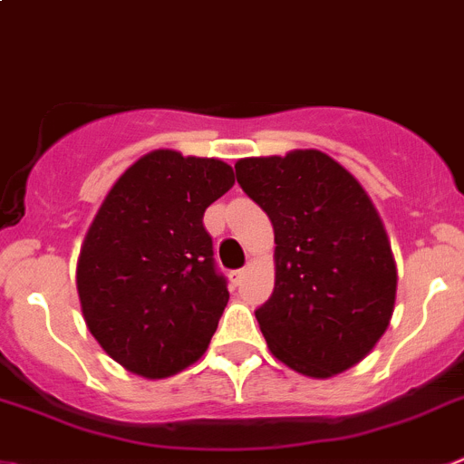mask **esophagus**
I'll use <instances>...</instances> for the list:
<instances>
[{
	"instance_id": "34e87169",
	"label": "esophagus",
	"mask_w": 464,
	"mask_h": 464,
	"mask_svg": "<svg viewBox=\"0 0 464 464\" xmlns=\"http://www.w3.org/2000/svg\"><path fill=\"white\" fill-rule=\"evenodd\" d=\"M246 278V269H237V271H232V274H229V283L235 285H241V280Z\"/></svg>"
}]
</instances>
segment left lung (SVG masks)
I'll return each instance as SVG.
<instances>
[{"mask_svg": "<svg viewBox=\"0 0 464 464\" xmlns=\"http://www.w3.org/2000/svg\"><path fill=\"white\" fill-rule=\"evenodd\" d=\"M237 181L274 225V295L255 310L271 354L308 377L338 375L384 335L396 262L375 204L317 149L237 160Z\"/></svg>", "mask_w": 464, "mask_h": 464, "instance_id": "1", "label": "left lung"}]
</instances>
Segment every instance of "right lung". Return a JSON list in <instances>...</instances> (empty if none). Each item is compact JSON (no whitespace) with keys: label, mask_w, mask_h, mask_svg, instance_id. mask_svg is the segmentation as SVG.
<instances>
[{"label":"right lung","mask_w":464,"mask_h":464,"mask_svg":"<svg viewBox=\"0 0 464 464\" xmlns=\"http://www.w3.org/2000/svg\"><path fill=\"white\" fill-rule=\"evenodd\" d=\"M235 186L218 159L156 149L117 179L78 257L82 315L99 345L160 380L207 352L227 305L204 211Z\"/></svg>","instance_id":"obj_1"}]
</instances>
